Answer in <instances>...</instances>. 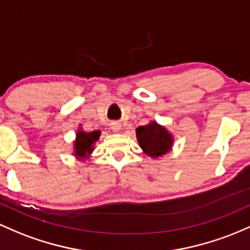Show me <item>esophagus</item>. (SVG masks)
Listing matches in <instances>:
<instances>
[{
    "label": "esophagus",
    "instance_id": "34e87169",
    "mask_svg": "<svg viewBox=\"0 0 250 250\" xmlns=\"http://www.w3.org/2000/svg\"><path fill=\"white\" fill-rule=\"evenodd\" d=\"M111 130L115 131V133L120 131L121 130V123H119V122H112L111 123Z\"/></svg>",
    "mask_w": 250,
    "mask_h": 250
}]
</instances>
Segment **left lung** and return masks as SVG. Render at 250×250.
<instances>
[{
    "mask_svg": "<svg viewBox=\"0 0 250 250\" xmlns=\"http://www.w3.org/2000/svg\"><path fill=\"white\" fill-rule=\"evenodd\" d=\"M136 139L145 154L154 159L165 155L173 146L172 134L155 121L136 128Z\"/></svg>",
    "mask_w": 250,
    "mask_h": 250,
    "instance_id": "8db88e82",
    "label": "left lung"
}]
</instances>
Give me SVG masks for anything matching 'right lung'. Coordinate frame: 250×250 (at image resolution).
<instances>
[{
	"instance_id": "add662e5",
	"label": "right lung",
	"mask_w": 250,
	"mask_h": 250,
	"mask_svg": "<svg viewBox=\"0 0 250 250\" xmlns=\"http://www.w3.org/2000/svg\"><path fill=\"white\" fill-rule=\"evenodd\" d=\"M101 131L100 130H94L86 133L79 129L76 134V140L73 142V146H75V153L76 158L78 159H86L89 158V155L91 154L92 150H94V145L95 142L100 139Z\"/></svg>"
}]
</instances>
